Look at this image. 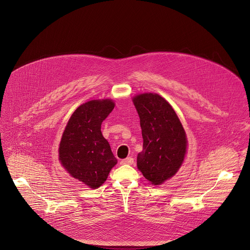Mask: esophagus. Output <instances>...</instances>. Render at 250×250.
I'll list each match as a JSON object with an SVG mask.
<instances>
[{"mask_svg": "<svg viewBox=\"0 0 250 250\" xmlns=\"http://www.w3.org/2000/svg\"><path fill=\"white\" fill-rule=\"evenodd\" d=\"M121 164H122V165H131V164H133V158L127 157L126 159L122 160V161H121Z\"/></svg>", "mask_w": 250, "mask_h": 250, "instance_id": "esophagus-1", "label": "esophagus"}]
</instances>
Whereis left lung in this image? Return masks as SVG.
Segmentation results:
<instances>
[{
	"instance_id": "obj_1",
	"label": "left lung",
	"mask_w": 250,
	"mask_h": 250,
	"mask_svg": "<svg viewBox=\"0 0 250 250\" xmlns=\"http://www.w3.org/2000/svg\"><path fill=\"white\" fill-rule=\"evenodd\" d=\"M132 102L140 119L143 149L137 169L154 186L173 178L185 161L188 138L171 104L156 93L135 95Z\"/></svg>"
}]
</instances>
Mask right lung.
Instances as JSON below:
<instances>
[{
    "mask_svg": "<svg viewBox=\"0 0 250 250\" xmlns=\"http://www.w3.org/2000/svg\"><path fill=\"white\" fill-rule=\"evenodd\" d=\"M115 107L111 99L81 104L70 116L63 130L59 161L71 176L92 189L101 187L118 163L101 132L102 122Z\"/></svg>",
    "mask_w": 250,
    "mask_h": 250,
    "instance_id": "obj_1",
    "label": "right lung"
}]
</instances>
